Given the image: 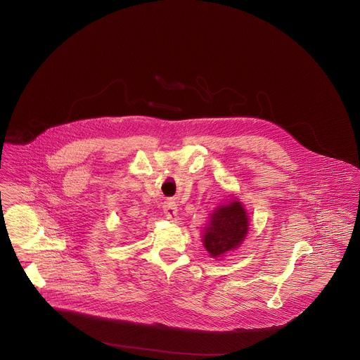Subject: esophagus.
I'll list each match as a JSON object with an SVG mask.
<instances>
[{
  "label": "esophagus",
  "mask_w": 360,
  "mask_h": 360,
  "mask_svg": "<svg viewBox=\"0 0 360 360\" xmlns=\"http://www.w3.org/2000/svg\"><path fill=\"white\" fill-rule=\"evenodd\" d=\"M164 214H165L167 219H169V221L178 219V208H176L175 202H172V200L164 202Z\"/></svg>",
  "instance_id": "obj_1"
}]
</instances>
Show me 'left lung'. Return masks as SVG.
Listing matches in <instances>:
<instances>
[{
  "mask_svg": "<svg viewBox=\"0 0 360 360\" xmlns=\"http://www.w3.org/2000/svg\"><path fill=\"white\" fill-rule=\"evenodd\" d=\"M248 215L239 200L221 205L212 212L210 225L203 231V246L212 258H221L226 252L239 248L248 233Z\"/></svg>",
  "mask_w": 360,
  "mask_h": 360,
  "instance_id": "left-lung-1",
  "label": "left lung"
}]
</instances>
